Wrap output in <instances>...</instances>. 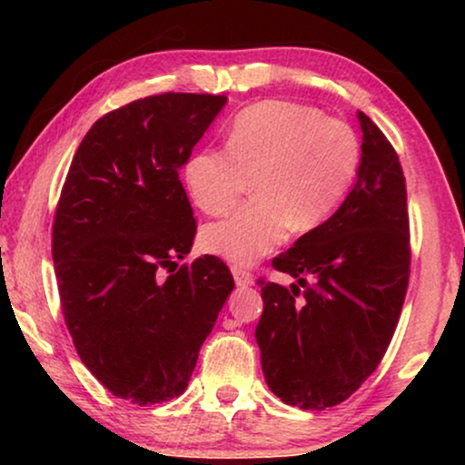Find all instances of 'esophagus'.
Returning <instances> with one entry per match:
<instances>
[{"label":"esophagus","instance_id":"obj_1","mask_svg":"<svg viewBox=\"0 0 465 465\" xmlns=\"http://www.w3.org/2000/svg\"><path fill=\"white\" fill-rule=\"evenodd\" d=\"M232 277H234V283L237 285H253V275L250 271L241 269V266H232Z\"/></svg>","mask_w":465,"mask_h":465}]
</instances>
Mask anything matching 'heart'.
Wrapping results in <instances>:
<instances>
[{
  "label": "heart",
  "mask_w": 465,
  "mask_h": 465,
  "mask_svg": "<svg viewBox=\"0 0 465 465\" xmlns=\"http://www.w3.org/2000/svg\"><path fill=\"white\" fill-rule=\"evenodd\" d=\"M361 161L347 123L292 101H264L232 120L226 148L194 152L183 167L188 193L207 215H222L245 193L253 199L203 228V250L252 264L275 250L290 228L322 226L347 199Z\"/></svg>",
  "instance_id": "b5f03b06"
}]
</instances>
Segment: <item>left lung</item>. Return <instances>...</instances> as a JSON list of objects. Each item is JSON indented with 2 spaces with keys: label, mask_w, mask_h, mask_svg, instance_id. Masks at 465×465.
<instances>
[{
  "label": "left lung",
  "mask_w": 465,
  "mask_h": 465,
  "mask_svg": "<svg viewBox=\"0 0 465 465\" xmlns=\"http://www.w3.org/2000/svg\"><path fill=\"white\" fill-rule=\"evenodd\" d=\"M361 161L342 205L272 258L298 283L264 282L256 342L266 385L304 411L336 406L377 371L411 275L406 180L383 131L358 112Z\"/></svg>",
  "instance_id": "obj_1"
}]
</instances>
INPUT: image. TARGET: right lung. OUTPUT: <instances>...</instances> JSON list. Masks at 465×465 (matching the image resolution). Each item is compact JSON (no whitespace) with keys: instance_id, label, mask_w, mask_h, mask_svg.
Wrapping results in <instances>:
<instances>
[{"instance_id":"right-lung-1","label":"right lung","mask_w":465,"mask_h":465,"mask_svg":"<svg viewBox=\"0 0 465 465\" xmlns=\"http://www.w3.org/2000/svg\"><path fill=\"white\" fill-rule=\"evenodd\" d=\"M226 101L163 93L105 114L63 183L53 260L67 330L88 371L133 404L186 390L234 288L218 256L175 262L196 234L177 171Z\"/></svg>"}]
</instances>
